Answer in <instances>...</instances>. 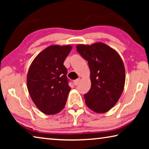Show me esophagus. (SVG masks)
Instances as JSON below:
<instances>
[{
  "instance_id": "1",
  "label": "esophagus",
  "mask_w": 149,
  "mask_h": 149,
  "mask_svg": "<svg viewBox=\"0 0 149 149\" xmlns=\"http://www.w3.org/2000/svg\"><path fill=\"white\" fill-rule=\"evenodd\" d=\"M79 81H80V79H77L74 81V84L75 85H77L78 84H79Z\"/></svg>"
}]
</instances>
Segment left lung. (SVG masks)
<instances>
[{
	"instance_id": "8db88e82",
	"label": "left lung",
	"mask_w": 149,
	"mask_h": 149,
	"mask_svg": "<svg viewBox=\"0 0 149 149\" xmlns=\"http://www.w3.org/2000/svg\"><path fill=\"white\" fill-rule=\"evenodd\" d=\"M77 52L87 60L91 87L84 95L85 101L93 112L102 114L116 104L125 85V72L119 54L103 42L78 45Z\"/></svg>"
}]
</instances>
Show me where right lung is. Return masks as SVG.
<instances>
[{"mask_svg": "<svg viewBox=\"0 0 149 149\" xmlns=\"http://www.w3.org/2000/svg\"><path fill=\"white\" fill-rule=\"evenodd\" d=\"M72 47L54 45L41 51L33 60L27 75V86L33 102L47 115L64 108L71 90L64 62Z\"/></svg>", "mask_w": 149, "mask_h": 149, "instance_id": "add662e5", "label": "right lung"}]
</instances>
